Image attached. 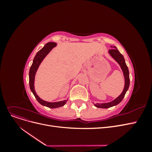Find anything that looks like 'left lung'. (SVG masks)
Here are the masks:
<instances>
[{
	"label": "left lung",
	"instance_id": "left-lung-1",
	"mask_svg": "<svg viewBox=\"0 0 152 152\" xmlns=\"http://www.w3.org/2000/svg\"><path fill=\"white\" fill-rule=\"evenodd\" d=\"M110 47L113 48V49H110L108 50V53L110 54V56H111L118 63V65H120L122 70L123 72L124 79H125V84H124V87L122 93L119 95L117 98H115L114 100L108 103L94 104L95 107L97 108H108L112 107L113 106H115L118 103H120L122 102L123 98H124V96H125L126 92L129 89V84H130L129 72V69L127 66L126 65L125 59H124L123 55L118 51V50L116 47L115 46H110Z\"/></svg>",
	"mask_w": 152,
	"mask_h": 152
}]
</instances>
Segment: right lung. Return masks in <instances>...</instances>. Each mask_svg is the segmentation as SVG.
<instances>
[{"label":"right lung","instance_id":"add662e5","mask_svg":"<svg viewBox=\"0 0 152 152\" xmlns=\"http://www.w3.org/2000/svg\"><path fill=\"white\" fill-rule=\"evenodd\" d=\"M56 42H48L45 44L44 48L41 49L36 54L33 60V63L30 68L29 72V84H30V88L31 91L33 93L34 95L35 96V98L38 101V102L43 106L49 107L50 108H56L63 107L65 105L67 102L68 99L61 101V102H45V101L39 97V96L37 94L34 88V81H35V76L36 74V72L38 70V68L40 63H42L43 59L45 57L47 56L49 53L53 49V48L56 46Z\"/></svg>","mask_w":152,"mask_h":152}]
</instances>
